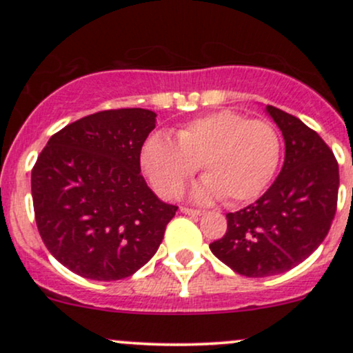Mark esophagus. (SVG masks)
I'll list each match as a JSON object with an SVG mask.
<instances>
[{
    "instance_id": "1",
    "label": "esophagus",
    "mask_w": 353,
    "mask_h": 353,
    "mask_svg": "<svg viewBox=\"0 0 353 353\" xmlns=\"http://www.w3.org/2000/svg\"><path fill=\"white\" fill-rule=\"evenodd\" d=\"M182 214H188V216H204V210L201 209H190V208H181Z\"/></svg>"
}]
</instances>
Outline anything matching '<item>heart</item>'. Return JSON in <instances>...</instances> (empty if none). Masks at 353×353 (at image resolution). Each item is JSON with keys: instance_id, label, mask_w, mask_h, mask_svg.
Returning a JSON list of instances; mask_svg holds the SVG:
<instances>
[{"instance_id": "heart-1", "label": "heart", "mask_w": 353, "mask_h": 353, "mask_svg": "<svg viewBox=\"0 0 353 353\" xmlns=\"http://www.w3.org/2000/svg\"><path fill=\"white\" fill-rule=\"evenodd\" d=\"M141 168L163 197H176L202 165L199 199L221 197L228 204L252 201L272 181L281 141L269 123L247 119L230 109L190 119L176 131V143L152 134L141 148Z\"/></svg>"}]
</instances>
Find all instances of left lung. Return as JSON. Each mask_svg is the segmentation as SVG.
<instances>
[{
    "instance_id": "1",
    "label": "left lung",
    "mask_w": 353,
    "mask_h": 353,
    "mask_svg": "<svg viewBox=\"0 0 353 353\" xmlns=\"http://www.w3.org/2000/svg\"><path fill=\"white\" fill-rule=\"evenodd\" d=\"M265 109L285 141L282 171L254 204L225 216L228 232L209 245L245 277L277 275L305 261L329 234L337 210L339 164L332 149L299 117Z\"/></svg>"
}]
</instances>
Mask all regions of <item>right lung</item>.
Masks as SVG:
<instances>
[{"mask_svg": "<svg viewBox=\"0 0 353 353\" xmlns=\"http://www.w3.org/2000/svg\"><path fill=\"white\" fill-rule=\"evenodd\" d=\"M156 128L149 109H108L51 136L31 172L34 217L52 257L92 281H119L151 261L177 208L141 174Z\"/></svg>", "mask_w": 353, "mask_h": 353, "instance_id": "add662e5", "label": "right lung"}]
</instances>
